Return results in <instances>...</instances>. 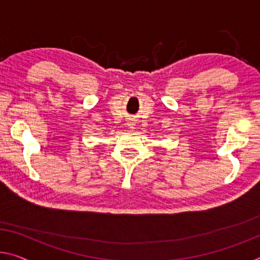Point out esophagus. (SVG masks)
Instances as JSON below:
<instances>
[{"instance_id": "1", "label": "esophagus", "mask_w": 260, "mask_h": 260, "mask_svg": "<svg viewBox=\"0 0 260 260\" xmlns=\"http://www.w3.org/2000/svg\"><path fill=\"white\" fill-rule=\"evenodd\" d=\"M128 125H129V126H133V125H132V123H128Z\"/></svg>"}]
</instances>
